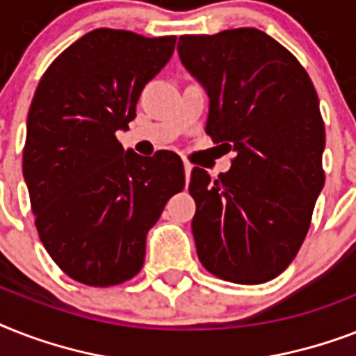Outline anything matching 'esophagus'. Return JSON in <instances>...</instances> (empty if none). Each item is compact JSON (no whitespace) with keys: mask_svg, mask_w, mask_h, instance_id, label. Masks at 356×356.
I'll list each match as a JSON object with an SVG mask.
<instances>
[{"mask_svg":"<svg viewBox=\"0 0 356 356\" xmlns=\"http://www.w3.org/2000/svg\"><path fill=\"white\" fill-rule=\"evenodd\" d=\"M190 173H192V164H190V162L184 161V175H186V184H188Z\"/></svg>","mask_w":356,"mask_h":356,"instance_id":"1","label":"esophagus"}]
</instances>
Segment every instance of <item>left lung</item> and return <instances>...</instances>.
I'll return each mask as SVG.
<instances>
[{
    "mask_svg": "<svg viewBox=\"0 0 356 356\" xmlns=\"http://www.w3.org/2000/svg\"><path fill=\"white\" fill-rule=\"evenodd\" d=\"M177 51L211 99L207 134L236 153L218 179L192 170L197 257L223 281H271L296 259L325 183L314 85L286 47L253 27L184 35Z\"/></svg>",
    "mask_w": 356,
    "mask_h": 356,
    "instance_id": "1",
    "label": "left lung"
}]
</instances>
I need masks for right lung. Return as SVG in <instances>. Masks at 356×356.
<instances>
[{"label": "right lung", "instance_id": "1", "mask_svg": "<svg viewBox=\"0 0 356 356\" xmlns=\"http://www.w3.org/2000/svg\"><path fill=\"white\" fill-rule=\"evenodd\" d=\"M175 40L94 29L36 86L22 162L36 231L58 268L88 286H114L142 270L147 231L184 188L181 156H140L116 138Z\"/></svg>", "mask_w": 356, "mask_h": 356}]
</instances>
